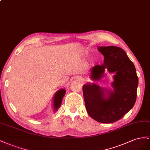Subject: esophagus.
<instances>
[{"label":"esophagus","instance_id":"esophagus-1","mask_svg":"<svg viewBox=\"0 0 150 150\" xmlns=\"http://www.w3.org/2000/svg\"><path fill=\"white\" fill-rule=\"evenodd\" d=\"M78 80H79L80 81H82V80H83V79H82V77H79Z\"/></svg>","mask_w":150,"mask_h":150}]
</instances>
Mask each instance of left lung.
<instances>
[{
    "label": "left lung",
    "mask_w": 150,
    "mask_h": 150,
    "mask_svg": "<svg viewBox=\"0 0 150 150\" xmlns=\"http://www.w3.org/2000/svg\"><path fill=\"white\" fill-rule=\"evenodd\" d=\"M104 57V64L91 69L92 83L83 85L85 108L94 120L112 123L121 119L134 106L137 96L138 78L136 68L126 53L117 46H99ZM107 69L114 73L113 90L99 86L95 82L104 76Z\"/></svg>",
    "instance_id": "left-lung-1"
}]
</instances>
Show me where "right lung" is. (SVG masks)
I'll return each mask as SVG.
<instances>
[{
  "label": "right lung",
  "mask_w": 150,
  "mask_h": 150,
  "mask_svg": "<svg viewBox=\"0 0 150 150\" xmlns=\"http://www.w3.org/2000/svg\"><path fill=\"white\" fill-rule=\"evenodd\" d=\"M66 91L65 89L61 88L54 93L53 99V110L54 112H57L59 107L61 106L62 99L65 95Z\"/></svg>",
  "instance_id": "obj_1"
}]
</instances>
